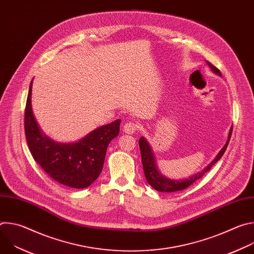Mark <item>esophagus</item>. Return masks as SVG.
Listing matches in <instances>:
<instances>
[{
  "label": "esophagus",
  "mask_w": 254,
  "mask_h": 254,
  "mask_svg": "<svg viewBox=\"0 0 254 254\" xmlns=\"http://www.w3.org/2000/svg\"><path fill=\"white\" fill-rule=\"evenodd\" d=\"M137 128H138V126L133 122H127L124 126V131L128 134L134 133L137 130Z\"/></svg>",
  "instance_id": "34e87169"
}]
</instances>
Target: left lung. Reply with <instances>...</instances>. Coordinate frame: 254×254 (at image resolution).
Here are the masks:
<instances>
[{
	"label": "left lung",
	"mask_w": 254,
	"mask_h": 254,
	"mask_svg": "<svg viewBox=\"0 0 254 254\" xmlns=\"http://www.w3.org/2000/svg\"><path fill=\"white\" fill-rule=\"evenodd\" d=\"M207 64L209 65V67L212 69V71H214L215 73L221 75L220 70L215 67L212 63L207 61ZM232 128L233 127H231L230 130H229V134H228V139L225 143V146L222 148V150L219 152V154L217 155V157L210 163V165H208L203 171H201L200 173L188 178V179H184V180H171L168 179L166 177H164L158 170L157 166H156V161H155V157L153 154V151L151 150L150 144L148 143V141L144 139L143 137H140L138 140V144H139V150H140V156H141V163H142V168H143V173L144 176H146V179L148 181V183L157 191L159 192H177V191H181L184 190L186 188H188L189 186H191L194 182H196L197 180L201 179L203 177L204 174H206L211 167L217 162L221 159V157L223 156V154L225 153L227 146L229 143L230 137H231V133H232Z\"/></svg>",
	"instance_id": "8db88e82"
}]
</instances>
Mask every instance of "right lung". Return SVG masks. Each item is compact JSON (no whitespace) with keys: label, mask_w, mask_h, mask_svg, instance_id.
Returning <instances> with one entry per match:
<instances>
[{"label":"right lung","mask_w":254,"mask_h":254,"mask_svg":"<svg viewBox=\"0 0 254 254\" xmlns=\"http://www.w3.org/2000/svg\"><path fill=\"white\" fill-rule=\"evenodd\" d=\"M32 81L25 107L24 127L33 159L56 182L75 189L90 186L100 175L108 143L120 132L121 120L102 126L77 142L60 143L43 135L32 113Z\"/></svg>","instance_id":"obj_1"}]
</instances>
